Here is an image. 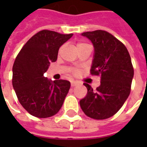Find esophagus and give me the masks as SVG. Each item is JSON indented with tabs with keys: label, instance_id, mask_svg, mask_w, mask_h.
<instances>
[{
	"label": "esophagus",
	"instance_id": "esophagus-1",
	"mask_svg": "<svg viewBox=\"0 0 147 147\" xmlns=\"http://www.w3.org/2000/svg\"><path fill=\"white\" fill-rule=\"evenodd\" d=\"M76 85H78V83H77V82H76V81H71V86H76Z\"/></svg>",
	"mask_w": 147,
	"mask_h": 147
}]
</instances>
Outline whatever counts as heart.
Instances as JSON below:
<instances>
[{
    "label": "heart",
    "instance_id": "obj_1",
    "mask_svg": "<svg viewBox=\"0 0 147 147\" xmlns=\"http://www.w3.org/2000/svg\"><path fill=\"white\" fill-rule=\"evenodd\" d=\"M86 45H88V44H87V43H85V42H79L76 43V48H77V49L79 50V51H80V50H81V49H82L83 47H85ZM63 48H64L63 46H62V47H61L60 50H59V53H61V52L62 51ZM73 74H75V75H76V74H77V71L74 70Z\"/></svg>",
    "mask_w": 147,
    "mask_h": 147
}]
</instances>
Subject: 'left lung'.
<instances>
[{"instance_id":"8db88e82","label":"left lung","mask_w":147,"mask_h":147,"mask_svg":"<svg viewBox=\"0 0 147 147\" xmlns=\"http://www.w3.org/2000/svg\"><path fill=\"white\" fill-rule=\"evenodd\" d=\"M92 42L94 57L90 74L101 77V85L94 90L88 83L86 96L80 107L87 117L105 120L113 117L123 106L131 92L134 68L126 46L105 30L82 34Z\"/></svg>"}]
</instances>
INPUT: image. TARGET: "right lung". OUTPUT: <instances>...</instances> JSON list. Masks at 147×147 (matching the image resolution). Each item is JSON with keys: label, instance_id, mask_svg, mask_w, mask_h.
Instances as JSON below:
<instances>
[{"label": "right lung", "instance_id": "add662e5", "mask_svg": "<svg viewBox=\"0 0 147 147\" xmlns=\"http://www.w3.org/2000/svg\"><path fill=\"white\" fill-rule=\"evenodd\" d=\"M72 35L40 30L27 41L15 60L12 86L21 105L34 117H53L64 103L70 82L64 80L52 82L44 73L49 64L57 61L59 48Z\"/></svg>", "mask_w": 147, "mask_h": 147}]
</instances>
